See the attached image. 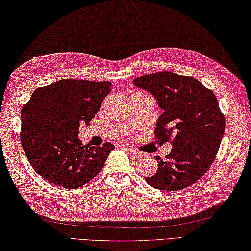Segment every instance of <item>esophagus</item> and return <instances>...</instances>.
Masks as SVG:
<instances>
[{
    "label": "esophagus",
    "mask_w": 251,
    "mask_h": 251,
    "mask_svg": "<svg viewBox=\"0 0 251 251\" xmlns=\"http://www.w3.org/2000/svg\"><path fill=\"white\" fill-rule=\"evenodd\" d=\"M126 152L129 153L131 157H133V158H135V159H137V158H140L141 155H142V153L140 152V151H137V150H135V149H133V148H126Z\"/></svg>",
    "instance_id": "1"
}]
</instances>
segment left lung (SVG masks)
Instances as JSON below:
<instances>
[{
  "label": "left lung",
  "mask_w": 251,
  "mask_h": 251,
  "mask_svg": "<svg viewBox=\"0 0 251 251\" xmlns=\"http://www.w3.org/2000/svg\"><path fill=\"white\" fill-rule=\"evenodd\" d=\"M133 83L153 94L163 109L155 142H171L173 146L166 160L155 155L158 171L145 180L165 191L193 185L213 164L225 133V115L215 93L193 77L168 71L137 77Z\"/></svg>",
  "instance_id": "left-lung-1"
}]
</instances>
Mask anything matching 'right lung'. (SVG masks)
<instances>
[{
  "mask_svg": "<svg viewBox=\"0 0 251 251\" xmlns=\"http://www.w3.org/2000/svg\"><path fill=\"white\" fill-rule=\"evenodd\" d=\"M109 81L62 79L37 88L21 109L20 142L38 175L52 185L79 188L92 180L106 161L113 144L87 147L79 141L81 125L89 126Z\"/></svg>",
  "mask_w": 251,
  "mask_h": 251,
  "instance_id": "1",
  "label": "right lung"
}]
</instances>
